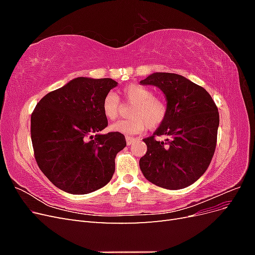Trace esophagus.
Instances as JSON below:
<instances>
[{
    "label": "esophagus",
    "instance_id": "34e87169",
    "mask_svg": "<svg viewBox=\"0 0 255 255\" xmlns=\"http://www.w3.org/2000/svg\"><path fill=\"white\" fill-rule=\"evenodd\" d=\"M126 140H127V144L129 145V144H132V142L135 140V138L130 137V136H127V137H126Z\"/></svg>",
    "mask_w": 255,
    "mask_h": 255
}]
</instances>
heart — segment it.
Returning <instances> with one entry per match:
<instances>
[{
	"mask_svg": "<svg viewBox=\"0 0 255 255\" xmlns=\"http://www.w3.org/2000/svg\"><path fill=\"white\" fill-rule=\"evenodd\" d=\"M122 96L127 102L134 104L128 120H120L111 126L114 132L125 135H135L146 128H157L167 117V105L163 99L154 96L150 88L132 84L122 89ZM102 112L109 120L117 119L120 112L119 97L109 92L102 102Z\"/></svg>",
	"mask_w": 255,
	"mask_h": 255,
	"instance_id": "b5f03b06",
	"label": "heart"
}]
</instances>
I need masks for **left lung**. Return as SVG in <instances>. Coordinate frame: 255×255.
<instances>
[{"mask_svg": "<svg viewBox=\"0 0 255 255\" xmlns=\"http://www.w3.org/2000/svg\"><path fill=\"white\" fill-rule=\"evenodd\" d=\"M154 85L167 99V117L152 136L144 138L146 153L139 160L148 181L166 189L194 184L214 156L219 113L211 95L201 86L175 73L156 72L140 81ZM166 134V141L155 135Z\"/></svg>", "mask_w": 255, "mask_h": 255, "instance_id": "left-lung-1", "label": "left lung"}]
</instances>
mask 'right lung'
I'll list each match as a JSON object with an SVG mask.
<instances>
[{"label": "right lung", "instance_id": "add662e5", "mask_svg": "<svg viewBox=\"0 0 255 255\" xmlns=\"http://www.w3.org/2000/svg\"><path fill=\"white\" fill-rule=\"evenodd\" d=\"M117 84L112 79L76 78L37 103L30 117L35 159L59 189L85 195L112 180L126 137L98 132L109 125L102 102Z\"/></svg>", "mask_w": 255, "mask_h": 255}]
</instances>
